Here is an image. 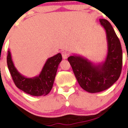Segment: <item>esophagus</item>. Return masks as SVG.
Listing matches in <instances>:
<instances>
[{
  "mask_svg": "<svg viewBox=\"0 0 128 128\" xmlns=\"http://www.w3.org/2000/svg\"><path fill=\"white\" fill-rule=\"evenodd\" d=\"M62 58H64V59H66V58H68L69 54H68V52H66V51H63V52H62Z\"/></svg>",
  "mask_w": 128,
  "mask_h": 128,
  "instance_id": "34e87169",
  "label": "esophagus"
}]
</instances>
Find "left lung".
Masks as SVG:
<instances>
[{
    "instance_id": "1",
    "label": "left lung",
    "mask_w": 128,
    "mask_h": 128,
    "mask_svg": "<svg viewBox=\"0 0 128 128\" xmlns=\"http://www.w3.org/2000/svg\"><path fill=\"white\" fill-rule=\"evenodd\" d=\"M107 40V54L102 63L95 64L78 55L68 58L80 86L89 93L104 91L120 76L122 64L121 45L112 26L107 20L100 19Z\"/></svg>"
}]
</instances>
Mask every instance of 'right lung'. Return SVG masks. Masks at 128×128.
Instances as JSON below:
<instances>
[{
	"label": "right lung",
	"instance_id": "obj_1",
	"mask_svg": "<svg viewBox=\"0 0 128 128\" xmlns=\"http://www.w3.org/2000/svg\"><path fill=\"white\" fill-rule=\"evenodd\" d=\"M60 53L48 58L38 76L27 78L21 74L15 68L10 50H8L7 63L13 82L24 92L33 96H45L52 90L58 64L62 60Z\"/></svg>",
	"mask_w": 128,
	"mask_h": 128
}]
</instances>
